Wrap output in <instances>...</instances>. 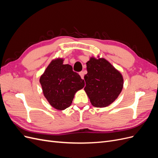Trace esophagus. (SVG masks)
<instances>
[{
	"label": "esophagus",
	"mask_w": 158,
	"mask_h": 158,
	"mask_svg": "<svg viewBox=\"0 0 158 158\" xmlns=\"http://www.w3.org/2000/svg\"><path fill=\"white\" fill-rule=\"evenodd\" d=\"M80 74V76H81V78H82V79H84V74H85V73L84 71H82L80 72V73H79Z\"/></svg>",
	"instance_id": "34e87169"
}]
</instances>
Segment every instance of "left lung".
<instances>
[{"label":"left lung","mask_w":158,"mask_h":158,"mask_svg":"<svg viewBox=\"0 0 158 158\" xmlns=\"http://www.w3.org/2000/svg\"><path fill=\"white\" fill-rule=\"evenodd\" d=\"M86 65L88 73L84 76V90L91 103L95 107H107L121 92L122 74L103 58L91 57Z\"/></svg>","instance_id":"obj_1"}]
</instances>
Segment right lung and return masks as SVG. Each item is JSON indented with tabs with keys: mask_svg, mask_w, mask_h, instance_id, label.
Instances as JSON below:
<instances>
[{
	"mask_svg": "<svg viewBox=\"0 0 158 158\" xmlns=\"http://www.w3.org/2000/svg\"><path fill=\"white\" fill-rule=\"evenodd\" d=\"M63 60H52L40 79L44 96L52 107L58 110L70 107L76 92L85 84L72 66L63 64Z\"/></svg>",
	"mask_w": 158,
	"mask_h": 158,
	"instance_id": "obj_1",
	"label": "right lung"
}]
</instances>
